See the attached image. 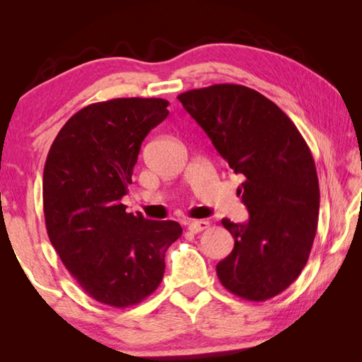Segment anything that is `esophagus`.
<instances>
[{
  "label": "esophagus",
  "instance_id": "34e87169",
  "mask_svg": "<svg viewBox=\"0 0 362 362\" xmlns=\"http://www.w3.org/2000/svg\"><path fill=\"white\" fill-rule=\"evenodd\" d=\"M210 222L205 221V219H197V221H191L188 224V230L191 233H201L204 230L209 228Z\"/></svg>",
  "mask_w": 362,
  "mask_h": 362
}]
</instances>
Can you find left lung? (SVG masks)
Segmentation results:
<instances>
[{"label":"left lung","mask_w":362,"mask_h":362,"mask_svg":"<svg viewBox=\"0 0 362 362\" xmlns=\"http://www.w3.org/2000/svg\"><path fill=\"white\" fill-rule=\"evenodd\" d=\"M236 174L244 175L245 224L222 219L235 247L216 266L232 294L264 302L302 272L317 232L319 179L294 122L258 91L216 83L177 96Z\"/></svg>","instance_id":"left-lung-1"}]
</instances>
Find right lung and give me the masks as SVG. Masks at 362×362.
Instances as JSON below:
<instances>
[{
	"label": "right lung",
	"mask_w": 362,
	"mask_h": 362,
	"mask_svg": "<svg viewBox=\"0 0 362 362\" xmlns=\"http://www.w3.org/2000/svg\"><path fill=\"white\" fill-rule=\"evenodd\" d=\"M160 98H117L83 107L46 157L43 211L49 241L73 279L99 303L127 308L158 288L165 253L182 227L127 213L121 197L149 130L163 121Z\"/></svg>",
	"instance_id": "right-lung-1"
}]
</instances>
